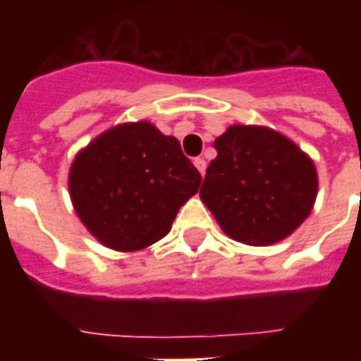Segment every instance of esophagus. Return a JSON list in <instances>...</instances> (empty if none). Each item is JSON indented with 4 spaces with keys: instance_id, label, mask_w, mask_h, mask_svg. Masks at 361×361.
I'll list each match as a JSON object with an SVG mask.
<instances>
[{
    "instance_id": "34e87169",
    "label": "esophagus",
    "mask_w": 361,
    "mask_h": 361,
    "mask_svg": "<svg viewBox=\"0 0 361 361\" xmlns=\"http://www.w3.org/2000/svg\"><path fill=\"white\" fill-rule=\"evenodd\" d=\"M193 164H195V168L199 170V173L204 176V172H207V162H204V158H195V160H193Z\"/></svg>"
}]
</instances>
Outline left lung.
I'll list each match as a JSON object with an SVG mask.
<instances>
[{"label": "left lung", "mask_w": 361, "mask_h": 361, "mask_svg": "<svg viewBox=\"0 0 361 361\" xmlns=\"http://www.w3.org/2000/svg\"><path fill=\"white\" fill-rule=\"evenodd\" d=\"M201 199L235 242L271 245L310 216L315 166L298 145L261 126H232L214 141Z\"/></svg>", "instance_id": "1"}]
</instances>
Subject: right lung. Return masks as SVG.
Here are the masks:
<instances>
[{
    "mask_svg": "<svg viewBox=\"0 0 361 361\" xmlns=\"http://www.w3.org/2000/svg\"><path fill=\"white\" fill-rule=\"evenodd\" d=\"M201 185L176 137L149 121L121 123L75 157L69 195L81 222L116 251H139L162 240Z\"/></svg>",
    "mask_w": 361,
    "mask_h": 361,
    "instance_id": "right-lung-1",
    "label": "right lung"
}]
</instances>
